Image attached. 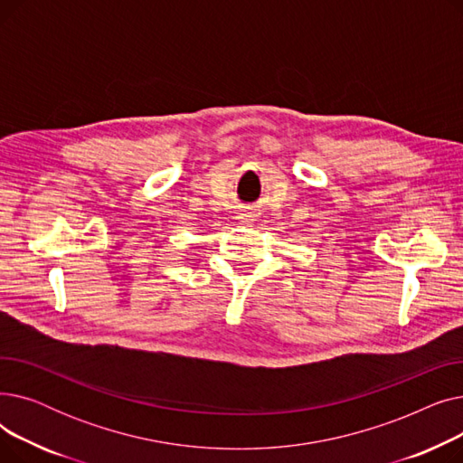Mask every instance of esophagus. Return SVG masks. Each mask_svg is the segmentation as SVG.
<instances>
[{
	"instance_id": "esophagus-1",
	"label": "esophagus",
	"mask_w": 463,
	"mask_h": 463,
	"mask_svg": "<svg viewBox=\"0 0 463 463\" xmlns=\"http://www.w3.org/2000/svg\"><path fill=\"white\" fill-rule=\"evenodd\" d=\"M251 217H253V213H248V212H246V213H241L240 219H241V223H250V222H253Z\"/></svg>"
}]
</instances>
